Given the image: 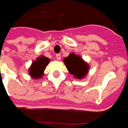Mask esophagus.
I'll list each match as a JSON object with an SVG mask.
<instances>
[{"instance_id":"34e87169","label":"esophagus","mask_w":128,"mask_h":128,"mask_svg":"<svg viewBox=\"0 0 128 128\" xmlns=\"http://www.w3.org/2000/svg\"><path fill=\"white\" fill-rule=\"evenodd\" d=\"M56 59H57L58 60H61V55H60V54H57V55H56Z\"/></svg>"}]
</instances>
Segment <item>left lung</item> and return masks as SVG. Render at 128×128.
I'll use <instances>...</instances> for the list:
<instances>
[{
	"label": "left lung",
	"mask_w": 128,
	"mask_h": 128,
	"mask_svg": "<svg viewBox=\"0 0 128 128\" xmlns=\"http://www.w3.org/2000/svg\"><path fill=\"white\" fill-rule=\"evenodd\" d=\"M63 61L68 71L75 79H84L88 73L89 64L79 55L70 53L69 56L64 58Z\"/></svg>",
	"instance_id": "8db88e82"
}]
</instances>
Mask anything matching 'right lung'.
Segmentation results:
<instances>
[{
    "instance_id": "right-lung-1",
    "label": "right lung",
    "mask_w": 128,
    "mask_h": 128,
    "mask_svg": "<svg viewBox=\"0 0 128 128\" xmlns=\"http://www.w3.org/2000/svg\"><path fill=\"white\" fill-rule=\"evenodd\" d=\"M50 62V59L44 56L37 58L36 60L32 62L31 66L29 68V75L33 79H41L44 75V70L48 64Z\"/></svg>"
}]
</instances>
